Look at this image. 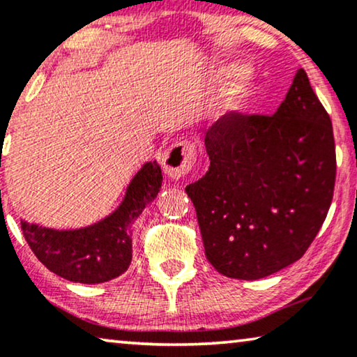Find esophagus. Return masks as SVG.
Here are the masks:
<instances>
[{
    "label": "esophagus",
    "instance_id": "34e87169",
    "mask_svg": "<svg viewBox=\"0 0 357 357\" xmlns=\"http://www.w3.org/2000/svg\"><path fill=\"white\" fill-rule=\"evenodd\" d=\"M195 160H197V151L193 143L182 141V143L170 146L162 158L164 174L172 180L182 178L192 170Z\"/></svg>",
    "mask_w": 357,
    "mask_h": 357
}]
</instances>
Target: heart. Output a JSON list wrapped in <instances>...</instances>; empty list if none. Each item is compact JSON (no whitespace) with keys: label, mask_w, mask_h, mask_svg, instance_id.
<instances>
[{"label":"heart","mask_w":357,"mask_h":357,"mask_svg":"<svg viewBox=\"0 0 357 357\" xmlns=\"http://www.w3.org/2000/svg\"><path fill=\"white\" fill-rule=\"evenodd\" d=\"M243 68L238 63H226L218 68L216 76L219 81L229 82L234 77H238L242 74ZM241 76V75H240ZM258 94V76L252 71H245L243 76L238 78L237 82H234L231 89L227 91L226 99L222 100L219 107L218 116L224 121H232L243 116L250 109L253 99Z\"/></svg>","instance_id":"1"}]
</instances>
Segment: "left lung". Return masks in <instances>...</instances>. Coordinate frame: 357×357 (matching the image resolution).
I'll use <instances>...</instances> for the list:
<instances>
[{
  "mask_svg": "<svg viewBox=\"0 0 357 357\" xmlns=\"http://www.w3.org/2000/svg\"><path fill=\"white\" fill-rule=\"evenodd\" d=\"M209 169L185 192L208 261L227 278L260 280L299 260L320 231L336 177L330 115L305 71L271 116L218 120Z\"/></svg>",
  "mask_w": 357,
  "mask_h": 357,
  "instance_id": "8db88e82",
  "label": "left lung"
}]
</instances>
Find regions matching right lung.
Returning a JSON list of instances; mask_svg holds the SVG:
<instances>
[{
  "mask_svg": "<svg viewBox=\"0 0 357 357\" xmlns=\"http://www.w3.org/2000/svg\"><path fill=\"white\" fill-rule=\"evenodd\" d=\"M160 185L162 170L151 160L131 178L119 208L99 222L56 231L21 221L22 234L38 261L55 275L81 284L110 281L128 270L133 224L158 197Z\"/></svg>",
  "mask_w": 357,
  "mask_h": 357,
  "instance_id": "add662e5",
  "label": "right lung"
}]
</instances>
